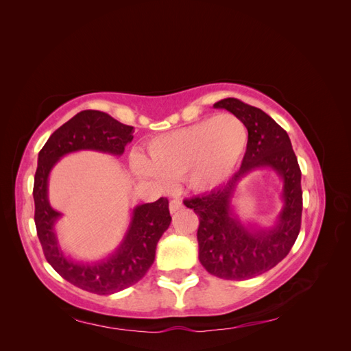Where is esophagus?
Instances as JSON below:
<instances>
[{"label":"esophagus","mask_w":351,"mask_h":351,"mask_svg":"<svg viewBox=\"0 0 351 351\" xmlns=\"http://www.w3.org/2000/svg\"><path fill=\"white\" fill-rule=\"evenodd\" d=\"M183 208V202L182 199H173L171 202H169V212L171 214H174V212H177L178 209Z\"/></svg>","instance_id":"esophagus-1"}]
</instances>
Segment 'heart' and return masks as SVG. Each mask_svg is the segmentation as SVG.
Returning <instances> with one entry per match:
<instances>
[{"label":"heart","instance_id":"b5f03b06","mask_svg":"<svg viewBox=\"0 0 351 351\" xmlns=\"http://www.w3.org/2000/svg\"><path fill=\"white\" fill-rule=\"evenodd\" d=\"M247 129L234 114H219L147 143V154L132 156L133 171L164 187L182 178L193 192H209L234 173L247 147Z\"/></svg>","mask_w":351,"mask_h":351}]
</instances>
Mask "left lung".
I'll return each instance as SVG.
<instances>
[{
  "instance_id": "8db88e82",
  "label": "left lung",
  "mask_w": 351,
  "mask_h": 351,
  "mask_svg": "<svg viewBox=\"0 0 351 351\" xmlns=\"http://www.w3.org/2000/svg\"><path fill=\"white\" fill-rule=\"evenodd\" d=\"M214 107L234 114L246 125V154L227 184L184 199V205L199 217V261L204 268L218 278L243 281L269 271L291 250L302 226V171L289 134L268 114L236 98L221 99ZM262 166L283 178L285 206L274 228L250 230L232 214L230 199L239 180Z\"/></svg>"
}]
</instances>
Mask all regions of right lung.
<instances>
[{
	"mask_svg": "<svg viewBox=\"0 0 351 351\" xmlns=\"http://www.w3.org/2000/svg\"><path fill=\"white\" fill-rule=\"evenodd\" d=\"M134 129L102 111L86 110L76 114L49 136L38 155L34 200L35 226L48 263L62 278L79 289L107 295L121 291L141 281L155 261L156 244L169 227L168 199L159 197L152 204L133 209L132 222L125 236L110 258L95 263L69 259L54 231L60 212L49 205L48 177L61 156L77 151H98L120 156L125 145L133 141Z\"/></svg>",
	"mask_w": 351,
	"mask_h": 351,
	"instance_id": "right-lung-1",
	"label": "right lung"
}]
</instances>
